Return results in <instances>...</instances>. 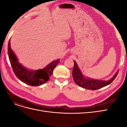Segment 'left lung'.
Here are the masks:
<instances>
[{
	"label": "left lung",
	"instance_id": "left-lung-1",
	"mask_svg": "<svg viewBox=\"0 0 127 127\" xmlns=\"http://www.w3.org/2000/svg\"><path fill=\"white\" fill-rule=\"evenodd\" d=\"M74 67L72 70V75L74 82L80 87L90 90H98L109 85L116 78L119 72V71H118L112 78L110 80H107V81H105V80H94L91 78L87 79L85 78L82 74L76 61L74 60Z\"/></svg>",
	"mask_w": 127,
	"mask_h": 127
}]
</instances>
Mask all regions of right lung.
I'll return each instance as SVG.
<instances>
[{"mask_svg":"<svg viewBox=\"0 0 127 127\" xmlns=\"http://www.w3.org/2000/svg\"><path fill=\"white\" fill-rule=\"evenodd\" d=\"M10 40L8 44V55L13 70L17 77L22 82L33 86H40L47 83L51 76L53 69L59 63L60 59L52 61L42 69L30 70L18 62L16 56L10 48Z\"/></svg>","mask_w":127,"mask_h":127,"instance_id":"add662e5","label":"right lung"}]
</instances>
